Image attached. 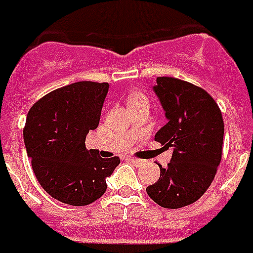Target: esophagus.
Masks as SVG:
<instances>
[{
  "mask_svg": "<svg viewBox=\"0 0 253 253\" xmlns=\"http://www.w3.org/2000/svg\"><path fill=\"white\" fill-rule=\"evenodd\" d=\"M126 161L130 162V163H133V165H136V166H142L143 165V161H141V159H137V158H128Z\"/></svg>",
  "mask_w": 253,
  "mask_h": 253,
  "instance_id": "1",
  "label": "esophagus"
}]
</instances>
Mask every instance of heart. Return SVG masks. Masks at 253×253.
<instances>
[{
  "label": "heart",
  "instance_id": "heart-1",
  "mask_svg": "<svg viewBox=\"0 0 253 253\" xmlns=\"http://www.w3.org/2000/svg\"><path fill=\"white\" fill-rule=\"evenodd\" d=\"M134 100H146V99L143 98L142 95H134V96H132V99H130V102H134Z\"/></svg>",
  "mask_w": 253,
  "mask_h": 253
}]
</instances>
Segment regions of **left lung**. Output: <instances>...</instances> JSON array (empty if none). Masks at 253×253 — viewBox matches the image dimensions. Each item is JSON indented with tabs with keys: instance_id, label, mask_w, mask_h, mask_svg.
Returning <instances> with one entry per match:
<instances>
[{
	"instance_id": "obj_1",
	"label": "left lung",
	"mask_w": 253,
	"mask_h": 253,
	"mask_svg": "<svg viewBox=\"0 0 253 253\" xmlns=\"http://www.w3.org/2000/svg\"><path fill=\"white\" fill-rule=\"evenodd\" d=\"M154 91L167 124L155 141L172 147L158 181L146 188L154 203L167 209L191 205L207 192L222 158L225 124L219 107L204 88L172 77H158Z\"/></svg>"
}]
</instances>
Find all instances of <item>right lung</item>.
Returning a JSON list of instances; mask_svg holds the SVG:
<instances>
[{"mask_svg":"<svg viewBox=\"0 0 253 253\" xmlns=\"http://www.w3.org/2000/svg\"><path fill=\"white\" fill-rule=\"evenodd\" d=\"M108 84L82 81L46 94L30 108L23 129L36 179L53 199L84 207L104 195L106 179L120 163L86 149V136L98 128Z\"/></svg>","mask_w":253,"mask_h":253,"instance_id":"obj_1","label":"right lung"}]
</instances>
